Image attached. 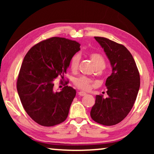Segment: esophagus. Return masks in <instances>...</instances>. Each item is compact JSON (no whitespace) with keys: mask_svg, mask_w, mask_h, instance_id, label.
Here are the masks:
<instances>
[{"mask_svg":"<svg viewBox=\"0 0 154 154\" xmlns=\"http://www.w3.org/2000/svg\"><path fill=\"white\" fill-rule=\"evenodd\" d=\"M78 94H79V95H80V96H85V95H86V93L85 92H78Z\"/></svg>","mask_w":154,"mask_h":154,"instance_id":"1","label":"esophagus"}]
</instances>
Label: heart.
<instances>
[{
	"instance_id": "b5f03b06",
	"label": "heart",
	"mask_w": 154,
	"mask_h": 154,
	"mask_svg": "<svg viewBox=\"0 0 154 154\" xmlns=\"http://www.w3.org/2000/svg\"><path fill=\"white\" fill-rule=\"evenodd\" d=\"M89 57L97 69H104L106 65L105 60L103 57L97 52H92L89 54ZM79 57L75 55L73 57L71 61V70L75 71L77 70L79 64ZM75 85L80 89L83 90H88L92 86V81L86 77H80L75 81Z\"/></svg>"
}]
</instances>
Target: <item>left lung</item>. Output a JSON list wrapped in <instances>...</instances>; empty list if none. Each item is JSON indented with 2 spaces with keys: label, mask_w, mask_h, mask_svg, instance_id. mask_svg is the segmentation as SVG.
<instances>
[{
  "label": "left lung",
  "mask_w": 154,
  "mask_h": 154,
  "mask_svg": "<svg viewBox=\"0 0 154 154\" xmlns=\"http://www.w3.org/2000/svg\"><path fill=\"white\" fill-rule=\"evenodd\" d=\"M110 61L112 73L106 79L108 96L96 95L90 116L104 125H113L127 116L140 86V77L133 57L125 46L104 37H94Z\"/></svg>",
  "instance_id": "left-lung-1"
}]
</instances>
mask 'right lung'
<instances>
[{
    "label": "right lung",
    "instance_id": "right-lung-1",
    "mask_svg": "<svg viewBox=\"0 0 154 154\" xmlns=\"http://www.w3.org/2000/svg\"><path fill=\"white\" fill-rule=\"evenodd\" d=\"M80 46L75 41L52 37L33 46L25 55L17 89L24 110L39 125H58L68 116L76 91L68 85L54 91V81L59 75L64 79Z\"/></svg>",
    "mask_w": 154,
    "mask_h": 154
}]
</instances>
